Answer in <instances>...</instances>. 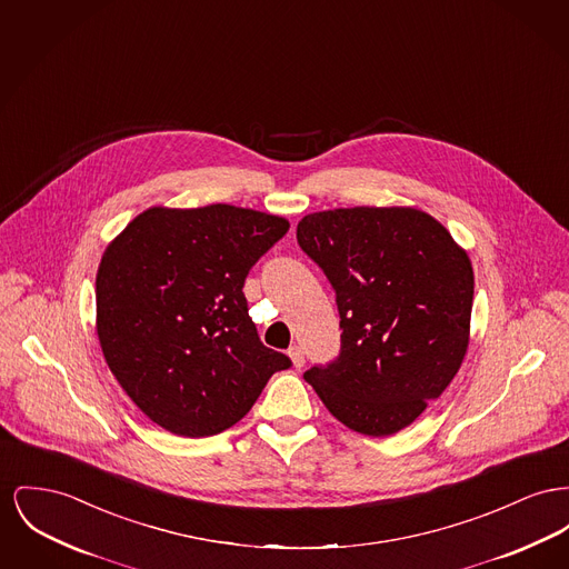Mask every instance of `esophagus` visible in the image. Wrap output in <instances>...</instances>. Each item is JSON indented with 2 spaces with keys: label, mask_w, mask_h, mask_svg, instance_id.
<instances>
[{
  "label": "esophagus",
  "mask_w": 569,
  "mask_h": 569,
  "mask_svg": "<svg viewBox=\"0 0 569 569\" xmlns=\"http://www.w3.org/2000/svg\"><path fill=\"white\" fill-rule=\"evenodd\" d=\"M288 357L292 359V366L295 368L301 369L305 366V352H302L301 346H292L290 350H288Z\"/></svg>",
  "instance_id": "1"
}]
</instances>
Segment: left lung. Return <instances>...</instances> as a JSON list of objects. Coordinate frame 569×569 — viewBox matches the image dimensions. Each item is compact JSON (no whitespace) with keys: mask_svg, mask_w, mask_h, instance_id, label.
I'll use <instances>...</instances> for the list:
<instances>
[{"mask_svg":"<svg viewBox=\"0 0 569 569\" xmlns=\"http://www.w3.org/2000/svg\"><path fill=\"white\" fill-rule=\"evenodd\" d=\"M297 238L331 281L341 318L339 357L305 380L346 428L400 432L465 361L475 288L467 251L410 206L313 212Z\"/></svg>","mask_w":569,"mask_h":569,"instance_id":"left-lung-1","label":"left lung"}]
</instances>
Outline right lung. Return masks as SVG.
I'll return each mask as SVG.
<instances>
[{
    "label": "right lung",
    "mask_w": 569,
    "mask_h": 569,
    "mask_svg": "<svg viewBox=\"0 0 569 569\" xmlns=\"http://www.w3.org/2000/svg\"><path fill=\"white\" fill-rule=\"evenodd\" d=\"M288 228L283 217L230 203L152 206L107 244L97 272L102 355L163 430L219 435L292 366L260 341L242 295Z\"/></svg>",
    "instance_id": "add662e5"
}]
</instances>
